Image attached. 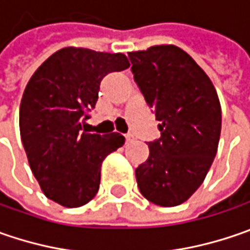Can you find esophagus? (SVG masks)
Returning <instances> with one entry per match:
<instances>
[{
	"label": "esophagus",
	"instance_id": "1",
	"mask_svg": "<svg viewBox=\"0 0 250 250\" xmlns=\"http://www.w3.org/2000/svg\"><path fill=\"white\" fill-rule=\"evenodd\" d=\"M134 140V136L133 134H125V143L128 144L130 141H133Z\"/></svg>",
	"mask_w": 250,
	"mask_h": 250
}]
</instances>
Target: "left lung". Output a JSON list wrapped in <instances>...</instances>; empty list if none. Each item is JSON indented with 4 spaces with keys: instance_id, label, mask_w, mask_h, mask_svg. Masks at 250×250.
<instances>
[{
    "instance_id": "obj_1",
    "label": "left lung",
    "mask_w": 250,
    "mask_h": 250,
    "mask_svg": "<svg viewBox=\"0 0 250 250\" xmlns=\"http://www.w3.org/2000/svg\"><path fill=\"white\" fill-rule=\"evenodd\" d=\"M134 81L161 122L149 157L136 169L146 200L173 207L200 188L217 154L221 106L207 74L176 46L128 53Z\"/></svg>"
}]
</instances>
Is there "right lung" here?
<instances>
[{"instance_id":"obj_1","label":"right lung","mask_w":250,"mask_h":250,"mask_svg":"<svg viewBox=\"0 0 250 250\" xmlns=\"http://www.w3.org/2000/svg\"><path fill=\"white\" fill-rule=\"evenodd\" d=\"M128 65L122 53L64 47L27 82L19 109L21 138L30 169L50 200L74 208L98 193L102 162L125 144V137L91 134L82 125L95 109L104 77Z\"/></svg>"}]
</instances>
